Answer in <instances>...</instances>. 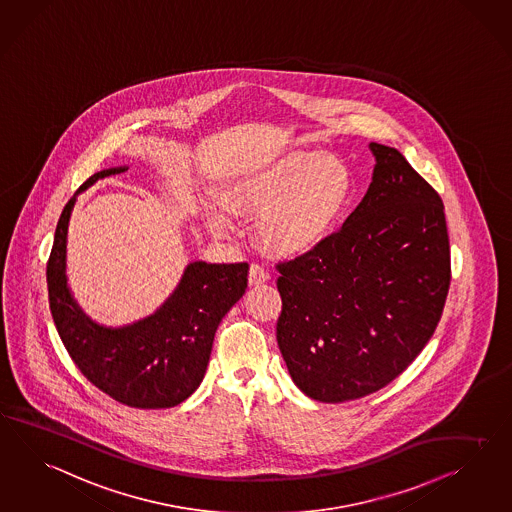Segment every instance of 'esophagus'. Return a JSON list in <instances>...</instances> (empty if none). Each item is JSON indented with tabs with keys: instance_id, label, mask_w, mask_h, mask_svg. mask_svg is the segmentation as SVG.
<instances>
[{
	"instance_id": "obj_1",
	"label": "esophagus",
	"mask_w": 512,
	"mask_h": 512,
	"mask_svg": "<svg viewBox=\"0 0 512 512\" xmlns=\"http://www.w3.org/2000/svg\"><path fill=\"white\" fill-rule=\"evenodd\" d=\"M268 270L263 264L253 263L249 266L248 281L249 285H263L264 281H268Z\"/></svg>"
}]
</instances>
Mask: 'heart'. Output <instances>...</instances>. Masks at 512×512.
I'll return each instance as SVG.
<instances>
[{"label":"heart","instance_id":"obj_1","mask_svg":"<svg viewBox=\"0 0 512 512\" xmlns=\"http://www.w3.org/2000/svg\"><path fill=\"white\" fill-rule=\"evenodd\" d=\"M354 190V173L343 158L291 152L236 179L225 192V205L242 216H259L257 238L270 253L300 257L333 235ZM208 225L216 235L233 231L220 212L208 214Z\"/></svg>","mask_w":512,"mask_h":512}]
</instances>
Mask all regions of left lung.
Wrapping results in <instances>:
<instances>
[{"label": "left lung", "instance_id": "8db88e82", "mask_svg": "<svg viewBox=\"0 0 512 512\" xmlns=\"http://www.w3.org/2000/svg\"><path fill=\"white\" fill-rule=\"evenodd\" d=\"M369 149L373 180L343 227L277 264V345L315 401H354L395 380L429 343L449 291L440 195L397 149Z\"/></svg>", "mask_w": 512, "mask_h": 512}]
</instances>
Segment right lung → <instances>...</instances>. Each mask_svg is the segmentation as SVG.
<instances>
[{"label": "right lung", "mask_w": 512, "mask_h": 512, "mask_svg": "<svg viewBox=\"0 0 512 512\" xmlns=\"http://www.w3.org/2000/svg\"><path fill=\"white\" fill-rule=\"evenodd\" d=\"M125 169L98 171L63 208L46 266L50 311L70 358L93 386L132 408H171L186 401L203 382L214 333L246 292L249 266L190 263L164 304L126 326L111 328L85 315L67 281L70 214L78 195Z\"/></svg>", "instance_id": "right-lung-1"}]
</instances>
